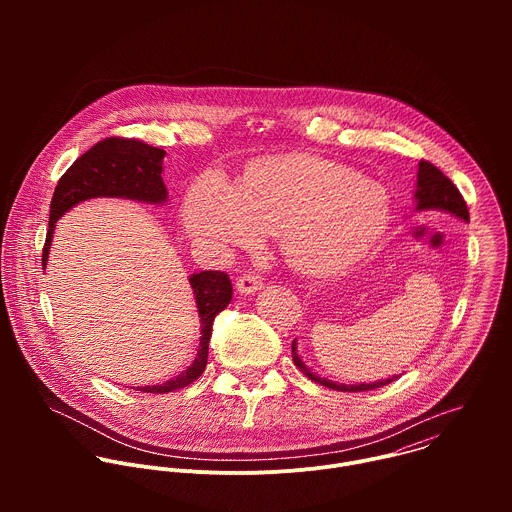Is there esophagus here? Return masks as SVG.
I'll return each mask as SVG.
<instances>
[{
  "label": "esophagus",
  "mask_w": 512,
  "mask_h": 512,
  "mask_svg": "<svg viewBox=\"0 0 512 512\" xmlns=\"http://www.w3.org/2000/svg\"><path fill=\"white\" fill-rule=\"evenodd\" d=\"M261 287H263V279L259 275H255V273H245V275H241L237 279V291H239V294L249 296V294H255V291L261 289Z\"/></svg>",
  "instance_id": "1"
}]
</instances>
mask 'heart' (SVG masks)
<instances>
[{
	"label": "heart",
	"instance_id": "obj_1",
	"mask_svg": "<svg viewBox=\"0 0 512 512\" xmlns=\"http://www.w3.org/2000/svg\"><path fill=\"white\" fill-rule=\"evenodd\" d=\"M389 194L352 168L285 156L251 166L241 188L223 174L200 176L186 198V223L218 249L251 247L279 235L285 259L302 273L334 271L367 251L389 218Z\"/></svg>",
	"mask_w": 512,
	"mask_h": 512
}]
</instances>
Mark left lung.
I'll use <instances>...</instances> for the list:
<instances>
[{
    "label": "left lung",
    "mask_w": 512,
    "mask_h": 512,
    "mask_svg": "<svg viewBox=\"0 0 512 512\" xmlns=\"http://www.w3.org/2000/svg\"><path fill=\"white\" fill-rule=\"evenodd\" d=\"M415 202H417V210H429V208L446 210V212L462 218V221H466V223L470 221V212H468L466 200L462 198L460 190L454 186V182L448 176H444V172H440L433 164H429L425 160L419 162ZM291 358H294V364L308 379H312L314 383H320V385H324L328 389H334V391H348V393L373 391L377 387H385V385L393 383L395 379H399V377H393V379H385V381H377V383H369V385H364V383H360V385H338V383H332L328 379L318 377L316 373H312L306 367L304 360L298 356L296 340L291 342Z\"/></svg>",
    "instance_id": "8db88e82"
}]
</instances>
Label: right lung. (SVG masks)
Returning <instances> with one entry per match:
<instances>
[{"label": "right lung", "instance_id": "1", "mask_svg": "<svg viewBox=\"0 0 512 512\" xmlns=\"http://www.w3.org/2000/svg\"><path fill=\"white\" fill-rule=\"evenodd\" d=\"M164 156V150L127 137L101 139L89 152H85L62 174L54 188L48 233L42 251V267H46L48 261L56 221L75 204L99 196L131 198L150 204L166 202L168 190L162 180ZM188 281L194 289L202 334L196 358L186 371L162 385L137 387L143 393H170L176 389H184L192 385L206 369L212 322L218 312H223L231 304L233 285L225 271H200L190 275Z\"/></svg>", "mask_w": 512, "mask_h": 512}]
</instances>
